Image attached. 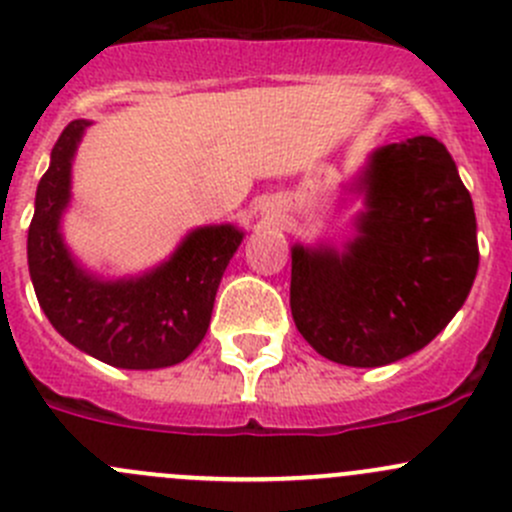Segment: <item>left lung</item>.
Here are the masks:
<instances>
[{
  "instance_id": "8db88e82",
  "label": "left lung",
  "mask_w": 512,
  "mask_h": 512,
  "mask_svg": "<svg viewBox=\"0 0 512 512\" xmlns=\"http://www.w3.org/2000/svg\"><path fill=\"white\" fill-rule=\"evenodd\" d=\"M356 235L292 247L289 307L299 334L344 366H384L426 347L466 302L478 272L471 193L431 136L389 143L356 180Z\"/></svg>"
}]
</instances>
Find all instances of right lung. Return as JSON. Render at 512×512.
Listing matches in <instances>:
<instances>
[{
	"instance_id": "1",
	"label": "right lung",
	"mask_w": 512,
	"mask_h": 512,
	"mask_svg": "<svg viewBox=\"0 0 512 512\" xmlns=\"http://www.w3.org/2000/svg\"><path fill=\"white\" fill-rule=\"evenodd\" d=\"M89 121L61 131L41 175L27 255L36 299L51 327L81 352L118 369L180 364L203 342L223 272L245 232L208 225L190 232L156 270L128 280H101L84 270L61 237L71 200V163Z\"/></svg>"
}]
</instances>
